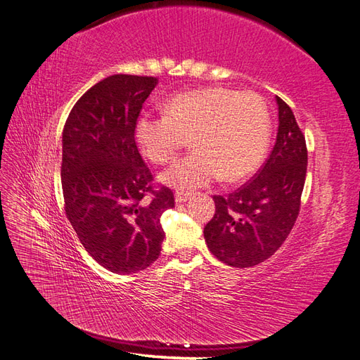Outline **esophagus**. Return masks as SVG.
Instances as JSON below:
<instances>
[{
	"mask_svg": "<svg viewBox=\"0 0 360 360\" xmlns=\"http://www.w3.org/2000/svg\"><path fill=\"white\" fill-rule=\"evenodd\" d=\"M188 198H189V193H186V192H176V202L177 204H181L184 201H188Z\"/></svg>",
	"mask_w": 360,
	"mask_h": 360,
	"instance_id": "esophagus-1",
	"label": "esophagus"
}]
</instances>
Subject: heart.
Instances as JSON below:
<instances>
[{
    "label": "heart",
    "instance_id": "1",
    "mask_svg": "<svg viewBox=\"0 0 360 360\" xmlns=\"http://www.w3.org/2000/svg\"><path fill=\"white\" fill-rule=\"evenodd\" d=\"M136 144L150 162L168 163L192 141L193 153L160 176L179 191L221 179L237 183L263 162L270 143V115L257 93L207 86L169 97L165 114L143 112Z\"/></svg>",
    "mask_w": 360,
    "mask_h": 360
}]
</instances>
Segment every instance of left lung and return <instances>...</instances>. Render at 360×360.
<instances>
[{"label":"left lung","mask_w":360,"mask_h":360,"mask_svg":"<svg viewBox=\"0 0 360 360\" xmlns=\"http://www.w3.org/2000/svg\"><path fill=\"white\" fill-rule=\"evenodd\" d=\"M279 126L264 165L233 193L214 195V216L204 228L212 254L233 267H254L285 242L300 212L308 167L304 135L291 108L276 96Z\"/></svg>","instance_id":"obj_1"}]
</instances>
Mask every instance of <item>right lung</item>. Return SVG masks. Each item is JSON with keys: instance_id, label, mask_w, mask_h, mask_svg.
<instances>
[{"instance_id": "1", "label": "right lung", "mask_w": 360, "mask_h": 360, "mask_svg": "<svg viewBox=\"0 0 360 360\" xmlns=\"http://www.w3.org/2000/svg\"><path fill=\"white\" fill-rule=\"evenodd\" d=\"M155 76L112 75L75 103L63 130L64 210L79 242L112 274H136L159 258L162 213L174 193L155 186L139 155L136 120Z\"/></svg>"}]
</instances>
